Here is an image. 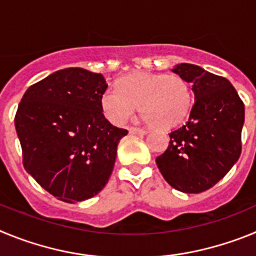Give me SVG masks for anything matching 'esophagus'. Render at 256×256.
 Wrapping results in <instances>:
<instances>
[{
    "label": "esophagus",
    "mask_w": 256,
    "mask_h": 256,
    "mask_svg": "<svg viewBox=\"0 0 256 256\" xmlns=\"http://www.w3.org/2000/svg\"><path fill=\"white\" fill-rule=\"evenodd\" d=\"M128 130H130V134H144V133H146V130H140V128H133V126H130Z\"/></svg>",
    "instance_id": "34e87169"
}]
</instances>
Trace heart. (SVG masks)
Listing matches in <instances>:
<instances>
[{"label":"heart","instance_id":"heart-1","mask_svg":"<svg viewBox=\"0 0 256 256\" xmlns=\"http://www.w3.org/2000/svg\"><path fill=\"white\" fill-rule=\"evenodd\" d=\"M194 96L180 76L133 73L122 78L101 98L102 112L115 126H124L140 106L142 118L158 130H170L186 120Z\"/></svg>","mask_w":256,"mask_h":256}]
</instances>
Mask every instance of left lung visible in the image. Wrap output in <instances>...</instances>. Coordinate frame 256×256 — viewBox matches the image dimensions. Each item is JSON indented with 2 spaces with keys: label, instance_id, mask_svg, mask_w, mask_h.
<instances>
[{
  "label": "left lung",
  "instance_id": "left-lung-1",
  "mask_svg": "<svg viewBox=\"0 0 256 256\" xmlns=\"http://www.w3.org/2000/svg\"><path fill=\"white\" fill-rule=\"evenodd\" d=\"M172 72L192 83L195 104L187 123L169 134L168 148L156 158L173 188L200 194L218 183L241 155L245 106L228 79L194 64Z\"/></svg>",
  "mask_w": 256,
  "mask_h": 256
}]
</instances>
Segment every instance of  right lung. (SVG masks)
Listing matches in <instances>:
<instances>
[{
	"label": "right lung",
	"mask_w": 256,
	"mask_h": 256,
	"mask_svg": "<svg viewBox=\"0 0 256 256\" xmlns=\"http://www.w3.org/2000/svg\"><path fill=\"white\" fill-rule=\"evenodd\" d=\"M102 74L66 68L30 86L15 115L26 170L65 202L94 198L112 173L128 130L104 116Z\"/></svg>",
	"instance_id": "add662e5"
}]
</instances>
